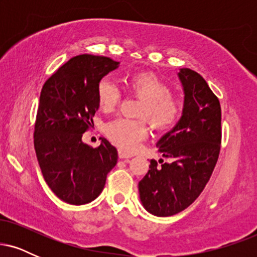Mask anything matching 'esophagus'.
<instances>
[{"instance_id": "obj_1", "label": "esophagus", "mask_w": 257, "mask_h": 257, "mask_svg": "<svg viewBox=\"0 0 257 257\" xmlns=\"http://www.w3.org/2000/svg\"><path fill=\"white\" fill-rule=\"evenodd\" d=\"M118 157L120 159H128V158H131L132 156L128 155V153H125L124 151H122V150H118Z\"/></svg>"}]
</instances>
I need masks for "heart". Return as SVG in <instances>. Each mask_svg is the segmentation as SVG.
Returning a JSON list of instances; mask_svg holds the SVG:
<instances>
[{
	"mask_svg": "<svg viewBox=\"0 0 257 257\" xmlns=\"http://www.w3.org/2000/svg\"><path fill=\"white\" fill-rule=\"evenodd\" d=\"M126 88L133 95L144 100L138 116L146 118L153 129L164 132L173 128L181 116L182 106L172 95V87L152 72L133 73L126 79ZM96 98L102 111H112L119 104L122 93L116 82L105 77L96 85ZM105 134L120 150L131 152L146 138L147 126L141 119L116 118L105 125Z\"/></svg>",
	"mask_w": 257,
	"mask_h": 257,
	"instance_id": "1",
	"label": "heart"
}]
</instances>
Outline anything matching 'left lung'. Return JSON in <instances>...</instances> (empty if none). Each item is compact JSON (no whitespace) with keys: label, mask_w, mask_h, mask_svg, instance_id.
Listing matches in <instances>:
<instances>
[{"label":"left lung","mask_w":257,"mask_h":257,"mask_svg":"<svg viewBox=\"0 0 257 257\" xmlns=\"http://www.w3.org/2000/svg\"><path fill=\"white\" fill-rule=\"evenodd\" d=\"M184 87L182 116L157 147L170 163L152 159L139 182L144 208L156 216H172L199 197L216 166L221 147V106L205 79L191 69H181Z\"/></svg>","instance_id":"obj_1"}]
</instances>
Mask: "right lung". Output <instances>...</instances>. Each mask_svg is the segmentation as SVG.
<instances>
[{
  "mask_svg": "<svg viewBox=\"0 0 257 257\" xmlns=\"http://www.w3.org/2000/svg\"><path fill=\"white\" fill-rule=\"evenodd\" d=\"M118 64L107 57L77 55L59 67L41 90L35 151L47 185L69 204L95 199L118 159L116 147L104 138L96 149L82 141L99 108L96 85Z\"/></svg>",
  "mask_w": 257,
  "mask_h": 257,
  "instance_id": "obj_1",
  "label": "right lung"
}]
</instances>
